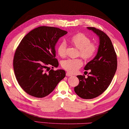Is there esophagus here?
<instances>
[{
  "label": "esophagus",
  "instance_id": "esophagus-1",
  "mask_svg": "<svg viewBox=\"0 0 129 129\" xmlns=\"http://www.w3.org/2000/svg\"><path fill=\"white\" fill-rule=\"evenodd\" d=\"M66 75H67V76H73V75L72 74H70V73H68V72H67V74H66Z\"/></svg>",
  "mask_w": 129,
  "mask_h": 129
}]
</instances>
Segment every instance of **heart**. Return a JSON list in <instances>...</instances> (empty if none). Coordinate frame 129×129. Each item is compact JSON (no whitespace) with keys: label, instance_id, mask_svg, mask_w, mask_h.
I'll return each mask as SVG.
<instances>
[{"label":"heart","instance_id":"heart-1","mask_svg":"<svg viewBox=\"0 0 129 129\" xmlns=\"http://www.w3.org/2000/svg\"><path fill=\"white\" fill-rule=\"evenodd\" d=\"M72 44L79 49V55L85 60H90L95 55L96 51V46L91 43L89 37L83 33H78L70 38ZM67 44L66 42L62 41L57 47V53L60 56L66 55ZM83 61L80 59H68L62 61L61 67L63 69L70 73H75L83 66Z\"/></svg>","mask_w":129,"mask_h":129}]
</instances>
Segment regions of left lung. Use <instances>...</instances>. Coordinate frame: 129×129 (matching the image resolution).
<instances>
[{
  "instance_id": "1",
  "label": "left lung",
  "mask_w": 129,
  "mask_h": 129,
  "mask_svg": "<svg viewBox=\"0 0 129 129\" xmlns=\"http://www.w3.org/2000/svg\"><path fill=\"white\" fill-rule=\"evenodd\" d=\"M99 38L96 55L85 65L90 70L87 75H78L79 84L74 91L79 97L91 99L103 93L110 85L117 69V56L109 37L105 33L94 27H87Z\"/></svg>"
}]
</instances>
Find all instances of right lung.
<instances>
[{"label": "right lung", "instance_id": "1", "mask_svg": "<svg viewBox=\"0 0 129 129\" xmlns=\"http://www.w3.org/2000/svg\"><path fill=\"white\" fill-rule=\"evenodd\" d=\"M67 33L59 28L42 26L21 40L14 56L13 67L18 84L27 94L45 97L65 78V70L53 69L59 65L55 46L59 38Z\"/></svg>", "mask_w": 129, "mask_h": 129}]
</instances>
